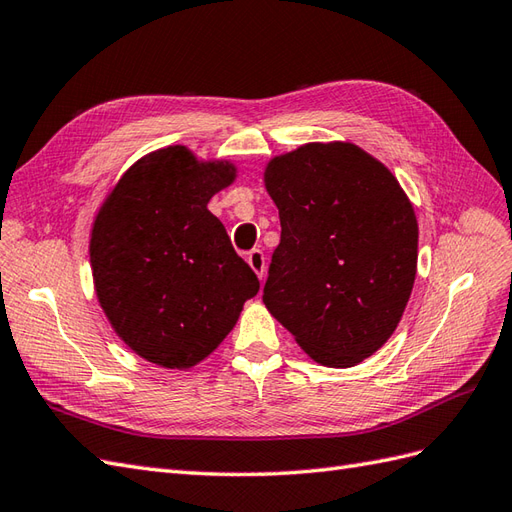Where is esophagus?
Returning a JSON list of instances; mask_svg holds the SVG:
<instances>
[{
  "label": "esophagus",
  "mask_w": 512,
  "mask_h": 512,
  "mask_svg": "<svg viewBox=\"0 0 512 512\" xmlns=\"http://www.w3.org/2000/svg\"><path fill=\"white\" fill-rule=\"evenodd\" d=\"M246 261H248V266H251V270L259 277V281H264V277H266V255L261 253L259 248H253V251L246 255Z\"/></svg>",
  "instance_id": "34e87169"
}]
</instances>
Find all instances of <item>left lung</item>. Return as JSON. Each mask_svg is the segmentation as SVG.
I'll use <instances>...</instances> for the list:
<instances>
[{"instance_id":"left-lung-1","label":"left lung","mask_w":512,"mask_h":512,"mask_svg":"<svg viewBox=\"0 0 512 512\" xmlns=\"http://www.w3.org/2000/svg\"><path fill=\"white\" fill-rule=\"evenodd\" d=\"M264 186L279 207L264 305L307 355L352 368L396 331L417 272V218L391 170L355 142L274 155Z\"/></svg>"}]
</instances>
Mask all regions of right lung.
Listing matches in <instances>:
<instances>
[{"instance_id":"1","label":"right lung","mask_w":512,"mask_h":512,"mask_svg":"<svg viewBox=\"0 0 512 512\" xmlns=\"http://www.w3.org/2000/svg\"><path fill=\"white\" fill-rule=\"evenodd\" d=\"M238 179L186 144L131 164L99 205L90 268L114 333L144 361L190 370L222 344L259 281L207 203Z\"/></svg>"}]
</instances>
